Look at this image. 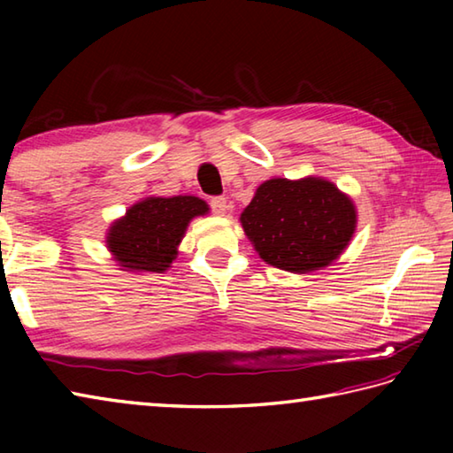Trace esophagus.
Here are the masks:
<instances>
[{
  "instance_id": "obj_1",
  "label": "esophagus",
  "mask_w": 453,
  "mask_h": 453,
  "mask_svg": "<svg viewBox=\"0 0 453 453\" xmlns=\"http://www.w3.org/2000/svg\"><path fill=\"white\" fill-rule=\"evenodd\" d=\"M210 208H211V211H214V214L224 216L226 211L229 210V204H227V200L224 196H214V198H210Z\"/></svg>"
}]
</instances>
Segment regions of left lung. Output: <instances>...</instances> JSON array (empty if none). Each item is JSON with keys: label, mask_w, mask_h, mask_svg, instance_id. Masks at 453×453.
Here are the masks:
<instances>
[{"label": "left lung", "mask_w": 453, "mask_h": 453, "mask_svg": "<svg viewBox=\"0 0 453 453\" xmlns=\"http://www.w3.org/2000/svg\"><path fill=\"white\" fill-rule=\"evenodd\" d=\"M242 226L265 263L305 274L331 265L356 227L352 200L333 182L271 179L257 188Z\"/></svg>", "instance_id": "left-lung-1"}]
</instances>
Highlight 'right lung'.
I'll return each mask as SVG.
<instances>
[{
	"label": "right lung",
	"instance_id": "1",
	"mask_svg": "<svg viewBox=\"0 0 453 453\" xmlns=\"http://www.w3.org/2000/svg\"><path fill=\"white\" fill-rule=\"evenodd\" d=\"M206 211L208 204L196 196L142 200L109 229L111 253L127 271H167L188 221Z\"/></svg>",
	"mask_w": 453,
	"mask_h": 453
}]
</instances>
